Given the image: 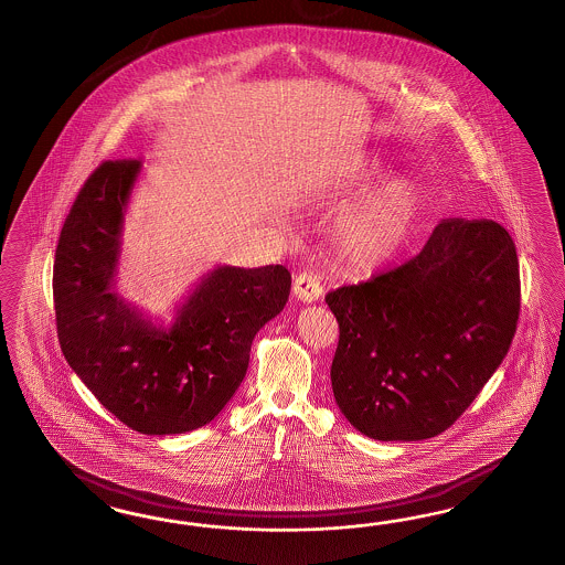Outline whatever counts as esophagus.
I'll return each instance as SVG.
<instances>
[{"mask_svg": "<svg viewBox=\"0 0 565 565\" xmlns=\"http://www.w3.org/2000/svg\"><path fill=\"white\" fill-rule=\"evenodd\" d=\"M294 296L303 303L318 302L322 298V284L315 274L302 271L294 279Z\"/></svg>", "mask_w": 565, "mask_h": 565, "instance_id": "34e87169", "label": "esophagus"}]
</instances>
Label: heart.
I'll return each mask as SVG.
<instances>
[{
	"mask_svg": "<svg viewBox=\"0 0 565 565\" xmlns=\"http://www.w3.org/2000/svg\"><path fill=\"white\" fill-rule=\"evenodd\" d=\"M423 216V192L408 180H392L373 192L339 228V248L358 269H377L411 243Z\"/></svg>",
	"mask_w": 565,
	"mask_h": 565,
	"instance_id": "1",
	"label": "heart"
}]
</instances>
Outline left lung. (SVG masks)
Returning a JSON list of instances; mask_svg holds the SVG:
<instances>
[{
  "label": "left lung",
  "mask_w": 565,
  "mask_h": 565,
  "mask_svg": "<svg viewBox=\"0 0 565 565\" xmlns=\"http://www.w3.org/2000/svg\"><path fill=\"white\" fill-rule=\"evenodd\" d=\"M334 399L359 433L423 440L466 413L509 353L516 247L494 221H440L411 262L327 296Z\"/></svg>",
  "instance_id": "8db88e82"
}]
</instances>
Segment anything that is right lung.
Listing matches in <instances>:
<instances>
[{"label": "right lung", "mask_w": 565, "mask_h": 565, "mask_svg": "<svg viewBox=\"0 0 565 565\" xmlns=\"http://www.w3.org/2000/svg\"><path fill=\"white\" fill-rule=\"evenodd\" d=\"M142 163L106 161L85 181L56 245L61 351L126 427L180 435L218 416L243 382L255 334L288 302L284 265H222L200 279L169 327L118 296L114 277Z\"/></svg>", "instance_id": "right-lung-1"}]
</instances>
